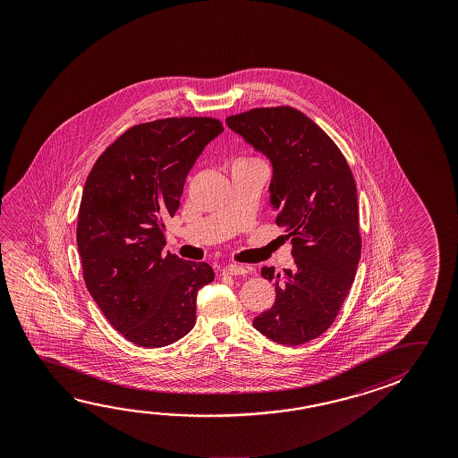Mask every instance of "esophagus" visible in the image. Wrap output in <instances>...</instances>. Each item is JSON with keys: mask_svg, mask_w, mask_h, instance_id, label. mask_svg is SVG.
Returning a JSON list of instances; mask_svg holds the SVG:
<instances>
[{"mask_svg": "<svg viewBox=\"0 0 458 458\" xmlns=\"http://www.w3.org/2000/svg\"><path fill=\"white\" fill-rule=\"evenodd\" d=\"M224 273L225 275H233V276H240V275H246L248 270L244 267H240V265H230V267L224 268Z\"/></svg>", "mask_w": 458, "mask_h": 458, "instance_id": "1", "label": "esophagus"}]
</instances>
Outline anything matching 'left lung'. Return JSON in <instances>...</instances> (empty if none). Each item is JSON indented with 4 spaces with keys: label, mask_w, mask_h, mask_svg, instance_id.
<instances>
[{
    "label": "left lung",
    "mask_w": 458,
    "mask_h": 458,
    "mask_svg": "<svg viewBox=\"0 0 458 458\" xmlns=\"http://www.w3.org/2000/svg\"><path fill=\"white\" fill-rule=\"evenodd\" d=\"M226 126L270 161L271 209L293 244V268L263 267L273 307L255 329L281 345H303L334 323L360 257L358 193L350 165L329 135L291 106L254 108Z\"/></svg>",
    "instance_id": "left-lung-1"
}]
</instances>
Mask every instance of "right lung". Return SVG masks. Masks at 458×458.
Segmentation results:
<instances>
[{"label": "right lung", "instance_id": "right-lung-1", "mask_svg": "<svg viewBox=\"0 0 458 458\" xmlns=\"http://www.w3.org/2000/svg\"><path fill=\"white\" fill-rule=\"evenodd\" d=\"M222 132L212 118L139 124L98 157L84 183L76 228L84 283L134 345H171L195 326L196 295L214 270L163 254V220L177 212L188 173Z\"/></svg>", "mask_w": 458, "mask_h": 458}]
</instances>
